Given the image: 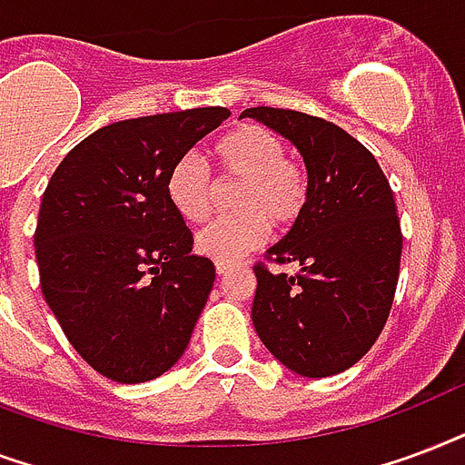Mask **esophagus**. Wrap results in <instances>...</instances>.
Listing matches in <instances>:
<instances>
[{
    "label": "esophagus",
    "instance_id": "obj_1",
    "mask_svg": "<svg viewBox=\"0 0 465 465\" xmlns=\"http://www.w3.org/2000/svg\"><path fill=\"white\" fill-rule=\"evenodd\" d=\"M215 272H218V276H225V273L232 272V264H221V262H218V264H215Z\"/></svg>",
    "mask_w": 465,
    "mask_h": 465
}]
</instances>
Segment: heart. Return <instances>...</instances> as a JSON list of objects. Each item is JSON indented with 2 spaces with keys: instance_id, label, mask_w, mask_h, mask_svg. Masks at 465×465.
Wrapping results in <instances>:
<instances>
[{
  "instance_id": "1",
  "label": "heart",
  "mask_w": 465,
  "mask_h": 465,
  "mask_svg": "<svg viewBox=\"0 0 465 465\" xmlns=\"http://www.w3.org/2000/svg\"><path fill=\"white\" fill-rule=\"evenodd\" d=\"M218 172L237 179V215L211 223L196 235L203 257L232 264L264 242L269 221L279 228L293 225L308 203V176L286 157V145L273 131L242 124L213 145ZM169 206L186 223H203L211 213L213 182L196 157L186 154L172 164L164 182Z\"/></svg>"
}]
</instances>
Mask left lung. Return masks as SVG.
Wrapping results in <instances>:
<instances>
[{
	"label": "left lung",
	"instance_id": "1",
	"mask_svg": "<svg viewBox=\"0 0 465 465\" xmlns=\"http://www.w3.org/2000/svg\"><path fill=\"white\" fill-rule=\"evenodd\" d=\"M240 118L289 140L308 172L303 215L266 250L296 272L254 266V330L298 376L341 373L373 347L393 305L402 235L391 183L376 157L325 118L269 106Z\"/></svg>",
	"mask_w": 465,
	"mask_h": 465
}]
</instances>
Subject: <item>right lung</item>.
<instances>
[{
	"instance_id": "add662e5",
	"label": "right lung",
	"mask_w": 465,
	"mask_h": 465,
	"mask_svg": "<svg viewBox=\"0 0 465 465\" xmlns=\"http://www.w3.org/2000/svg\"><path fill=\"white\" fill-rule=\"evenodd\" d=\"M223 106L104 125L67 153L43 193L35 262L45 303L82 359L116 383L174 366L215 282L164 182Z\"/></svg>"
}]
</instances>
